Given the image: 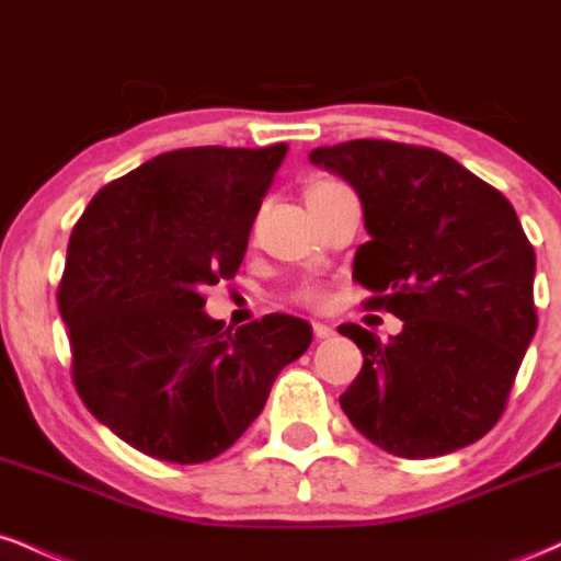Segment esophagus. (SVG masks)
<instances>
[{"mask_svg": "<svg viewBox=\"0 0 561 561\" xmlns=\"http://www.w3.org/2000/svg\"><path fill=\"white\" fill-rule=\"evenodd\" d=\"M313 334H317V340H327L332 337L334 330L330 324H324V321H313Z\"/></svg>", "mask_w": 561, "mask_h": 561, "instance_id": "34e87169", "label": "esophagus"}]
</instances>
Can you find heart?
Returning a JSON list of instances; mask_svg holds the SVG:
<instances>
[{"label":"heart","mask_w":561,"mask_h":561,"mask_svg":"<svg viewBox=\"0 0 561 561\" xmlns=\"http://www.w3.org/2000/svg\"><path fill=\"white\" fill-rule=\"evenodd\" d=\"M334 182H327V179H319V182H313L308 186V192H317V190H324V186H330ZM306 192V195H308ZM298 300L306 302V306H319L321 302V289L319 287H302L298 293Z\"/></svg>","instance_id":"b5f03b06"}]
</instances>
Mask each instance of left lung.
<instances>
[{
	"instance_id": "obj_1",
	"label": "left lung",
	"mask_w": 561,
	"mask_h": 561,
	"mask_svg": "<svg viewBox=\"0 0 561 561\" xmlns=\"http://www.w3.org/2000/svg\"><path fill=\"white\" fill-rule=\"evenodd\" d=\"M311 163L356 190L369 242L353 279L369 308L403 321L388 343L358 324L337 330L364 366L340 396L375 446L433 459L499 422L536 334V253L512 203L430 147L356 139L311 150Z\"/></svg>"
}]
</instances>
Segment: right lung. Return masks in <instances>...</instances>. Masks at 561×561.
<instances>
[{"instance_id": "right-lung-1", "label": "right lung", "mask_w": 561, "mask_h": 561, "mask_svg": "<svg viewBox=\"0 0 561 561\" xmlns=\"http://www.w3.org/2000/svg\"><path fill=\"white\" fill-rule=\"evenodd\" d=\"M287 145L190 147L147 160L94 195L57 289L87 409L171 465L216 459L311 345L306 319L272 313L237 332L203 311L231 279Z\"/></svg>"}]
</instances>
